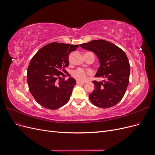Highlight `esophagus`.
Returning a JSON list of instances; mask_svg holds the SVG:
<instances>
[{
  "label": "esophagus",
  "instance_id": "34e87169",
  "mask_svg": "<svg viewBox=\"0 0 155 155\" xmlns=\"http://www.w3.org/2000/svg\"><path fill=\"white\" fill-rule=\"evenodd\" d=\"M76 83H77V84H78V85H81V84H84V83H85V82H82V81H77Z\"/></svg>",
  "mask_w": 155,
  "mask_h": 155
}]
</instances>
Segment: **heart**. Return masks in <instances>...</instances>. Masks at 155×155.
Instances as JSON below:
<instances>
[{"label": "heart", "instance_id": "obj_1", "mask_svg": "<svg viewBox=\"0 0 155 155\" xmlns=\"http://www.w3.org/2000/svg\"><path fill=\"white\" fill-rule=\"evenodd\" d=\"M88 74L89 72H87L84 70L79 68V69H77L76 70H75V71L73 72V76L75 78L78 79V81H83L86 79L87 74Z\"/></svg>", "mask_w": 155, "mask_h": 155}]
</instances>
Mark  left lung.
<instances>
[{
  "mask_svg": "<svg viewBox=\"0 0 155 155\" xmlns=\"http://www.w3.org/2000/svg\"><path fill=\"white\" fill-rule=\"evenodd\" d=\"M79 45L96 55L100 67L95 77L104 79L102 81H92L94 90L89 95L91 101L105 109L118 104L129 81L130 64L125 53L118 46L102 39Z\"/></svg>",
  "mask_w": 155,
  "mask_h": 155,
  "instance_id": "8db88e82",
  "label": "left lung"
}]
</instances>
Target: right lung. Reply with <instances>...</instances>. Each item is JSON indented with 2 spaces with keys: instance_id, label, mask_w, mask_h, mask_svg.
Returning a JSON list of instances; mask_svg holds the SVG:
<instances>
[{
  "instance_id": "1",
  "label": "right lung",
  "mask_w": 155,
  "mask_h": 155,
  "mask_svg": "<svg viewBox=\"0 0 155 155\" xmlns=\"http://www.w3.org/2000/svg\"><path fill=\"white\" fill-rule=\"evenodd\" d=\"M78 47L77 45L51 43L32 58L27 70L28 85L33 97L41 106L54 110L69 100L76 81L65 68L69 64V54ZM66 74L70 77L65 81L62 78Z\"/></svg>"
}]
</instances>
